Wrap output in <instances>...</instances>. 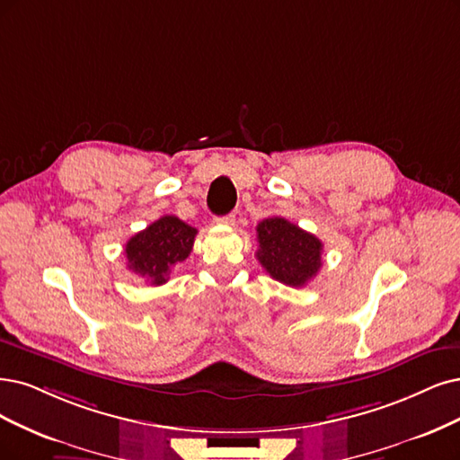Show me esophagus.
<instances>
[{
    "instance_id": "1",
    "label": "esophagus",
    "mask_w": 460,
    "mask_h": 460,
    "mask_svg": "<svg viewBox=\"0 0 460 460\" xmlns=\"http://www.w3.org/2000/svg\"><path fill=\"white\" fill-rule=\"evenodd\" d=\"M216 224H219V226H233L234 224V214H226V216L216 217Z\"/></svg>"
}]
</instances>
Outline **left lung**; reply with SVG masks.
I'll return each instance as SVG.
<instances>
[{
  "label": "left lung",
  "instance_id": "8db88e82",
  "mask_svg": "<svg viewBox=\"0 0 460 460\" xmlns=\"http://www.w3.org/2000/svg\"><path fill=\"white\" fill-rule=\"evenodd\" d=\"M260 250L256 258L275 280L301 288L311 282L322 267V241L286 217L273 216L260 221Z\"/></svg>",
  "mask_w": 460,
  "mask_h": 460
}]
</instances>
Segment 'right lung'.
<instances>
[{
    "label": "right lung",
    "mask_w": 460,
    "mask_h": 460,
    "mask_svg": "<svg viewBox=\"0 0 460 460\" xmlns=\"http://www.w3.org/2000/svg\"><path fill=\"white\" fill-rule=\"evenodd\" d=\"M195 234L197 229L176 216L159 217L125 244L128 269L153 286L164 284L172 269L191 253Z\"/></svg>",
    "instance_id": "right-lung-1"
}]
</instances>
